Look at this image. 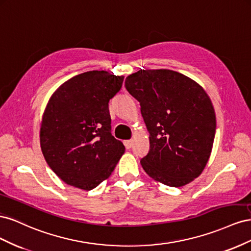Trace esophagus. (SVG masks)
Masks as SVG:
<instances>
[{
    "label": "esophagus",
    "instance_id": "34e87169",
    "mask_svg": "<svg viewBox=\"0 0 251 251\" xmlns=\"http://www.w3.org/2000/svg\"><path fill=\"white\" fill-rule=\"evenodd\" d=\"M125 146L126 149H131L133 146V140H126L125 141Z\"/></svg>",
    "mask_w": 251,
    "mask_h": 251
}]
</instances>
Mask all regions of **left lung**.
Instances as JSON below:
<instances>
[{"label": "left lung", "mask_w": 251, "mask_h": 251, "mask_svg": "<svg viewBox=\"0 0 251 251\" xmlns=\"http://www.w3.org/2000/svg\"><path fill=\"white\" fill-rule=\"evenodd\" d=\"M126 88L140 102L150 151L140 163L151 178L181 187L198 178L211 154L216 113L205 90L179 72H135Z\"/></svg>", "instance_id": "left-lung-1"}]
</instances>
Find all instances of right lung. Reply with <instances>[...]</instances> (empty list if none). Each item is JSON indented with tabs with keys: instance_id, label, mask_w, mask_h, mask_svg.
<instances>
[{
	"instance_id": "obj_1",
	"label": "right lung",
	"mask_w": 251,
	"mask_h": 251,
	"mask_svg": "<svg viewBox=\"0 0 251 251\" xmlns=\"http://www.w3.org/2000/svg\"><path fill=\"white\" fill-rule=\"evenodd\" d=\"M124 76L89 71L60 85L44 111L40 141L45 160L65 183L91 191L107 180L125 153L111 134L109 101Z\"/></svg>"
}]
</instances>
